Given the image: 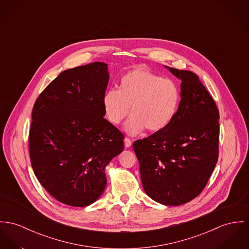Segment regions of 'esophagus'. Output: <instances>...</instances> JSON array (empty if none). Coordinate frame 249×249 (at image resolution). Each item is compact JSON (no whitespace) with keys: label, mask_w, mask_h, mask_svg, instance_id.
<instances>
[{"label":"esophagus","mask_w":249,"mask_h":249,"mask_svg":"<svg viewBox=\"0 0 249 249\" xmlns=\"http://www.w3.org/2000/svg\"><path fill=\"white\" fill-rule=\"evenodd\" d=\"M124 144H125V147H126V148H130V147L132 146V141H131V139L128 138V137H125V139H124Z\"/></svg>","instance_id":"1"}]
</instances>
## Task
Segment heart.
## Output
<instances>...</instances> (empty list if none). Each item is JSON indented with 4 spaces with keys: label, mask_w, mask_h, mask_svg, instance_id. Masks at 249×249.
Wrapping results in <instances>:
<instances>
[{
    "label": "heart",
    "mask_w": 249,
    "mask_h": 249,
    "mask_svg": "<svg viewBox=\"0 0 249 249\" xmlns=\"http://www.w3.org/2000/svg\"><path fill=\"white\" fill-rule=\"evenodd\" d=\"M179 88L171 79L164 78L145 68L134 69L120 78L118 90L109 89L102 96L105 115L113 124H120L130 113L125 130L139 134L145 128L150 132L164 130L177 113Z\"/></svg>",
    "instance_id": "heart-1"
}]
</instances>
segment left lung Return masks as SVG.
Listing matches in <instances>:
<instances>
[{
	"mask_svg": "<svg viewBox=\"0 0 249 249\" xmlns=\"http://www.w3.org/2000/svg\"><path fill=\"white\" fill-rule=\"evenodd\" d=\"M181 79V100L172 122L133 144L143 189L165 206H180L206 187L219 149V111L199 77L165 66Z\"/></svg>",
	"mask_w": 249,
	"mask_h": 249,
	"instance_id": "8db88e82",
	"label": "left lung"
}]
</instances>
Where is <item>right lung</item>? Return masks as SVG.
<instances>
[{"mask_svg": "<svg viewBox=\"0 0 249 249\" xmlns=\"http://www.w3.org/2000/svg\"><path fill=\"white\" fill-rule=\"evenodd\" d=\"M108 64L61 72L38 96L29 133L31 166L58 202L87 207L107 184L105 168L124 149V135L104 118Z\"/></svg>", "mask_w": 249, "mask_h": 249, "instance_id": "right-lung-1", "label": "right lung"}]
</instances>
